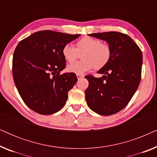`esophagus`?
<instances>
[{
  "label": "esophagus",
  "mask_w": 157,
  "mask_h": 157,
  "mask_svg": "<svg viewBox=\"0 0 157 157\" xmlns=\"http://www.w3.org/2000/svg\"><path fill=\"white\" fill-rule=\"evenodd\" d=\"M76 76H77V78H78V79H80L81 78H83V75H82V74H77Z\"/></svg>",
  "instance_id": "esophagus-1"
}]
</instances>
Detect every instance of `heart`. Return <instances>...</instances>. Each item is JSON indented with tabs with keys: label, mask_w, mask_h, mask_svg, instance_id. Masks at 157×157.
I'll use <instances>...</instances> for the list:
<instances>
[{
	"label": "heart",
	"mask_w": 157,
	"mask_h": 157,
	"mask_svg": "<svg viewBox=\"0 0 157 157\" xmlns=\"http://www.w3.org/2000/svg\"><path fill=\"white\" fill-rule=\"evenodd\" d=\"M82 60L68 66L69 72L81 74L91 70H96L105 66L111 57V48L108 44L102 42L98 38L84 36L76 43V48L69 44H66L62 49V54L66 61L73 63L80 57Z\"/></svg>",
	"instance_id": "obj_1"
}]
</instances>
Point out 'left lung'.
Segmentation results:
<instances>
[{
  "label": "left lung",
  "instance_id": "left-lung-1",
  "mask_svg": "<svg viewBox=\"0 0 157 157\" xmlns=\"http://www.w3.org/2000/svg\"><path fill=\"white\" fill-rule=\"evenodd\" d=\"M108 43L111 48L109 61L98 74L103 77L86 76L89 86L85 91L90 109L103 116L122 110L128 104L140 83L142 53L132 38L117 31L89 34Z\"/></svg>",
  "mask_w": 157,
  "mask_h": 157
}]
</instances>
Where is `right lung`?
Instances as JSON below:
<instances>
[{
    "mask_svg": "<svg viewBox=\"0 0 157 157\" xmlns=\"http://www.w3.org/2000/svg\"><path fill=\"white\" fill-rule=\"evenodd\" d=\"M80 36L48 30L18 43L13 57V76L21 97L35 112L49 115L63 108L78 79L74 73L60 74L66 67L62 49Z\"/></svg>",
    "mask_w": 157,
    "mask_h": 157,
    "instance_id": "obj_1",
    "label": "right lung"
}]
</instances>
